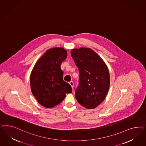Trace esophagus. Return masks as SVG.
Wrapping results in <instances>:
<instances>
[{
    "label": "esophagus",
    "mask_w": 146,
    "mask_h": 146,
    "mask_svg": "<svg viewBox=\"0 0 146 146\" xmlns=\"http://www.w3.org/2000/svg\"><path fill=\"white\" fill-rule=\"evenodd\" d=\"M70 84L71 85V86L72 87V89H73V87H74V83H73V81H71V82H70Z\"/></svg>",
    "instance_id": "1"
}]
</instances>
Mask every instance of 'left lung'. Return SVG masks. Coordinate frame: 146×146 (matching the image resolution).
Masks as SVG:
<instances>
[{
  "label": "left lung",
  "instance_id": "8db88e82",
  "mask_svg": "<svg viewBox=\"0 0 146 146\" xmlns=\"http://www.w3.org/2000/svg\"><path fill=\"white\" fill-rule=\"evenodd\" d=\"M71 54L79 71L75 98L82 106L94 109L104 100L109 91L110 79L108 66L90 48L72 49Z\"/></svg>",
  "mask_w": 146,
  "mask_h": 146
}]
</instances>
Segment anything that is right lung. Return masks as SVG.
I'll use <instances>...</instances> for the list:
<instances>
[{
	"mask_svg": "<svg viewBox=\"0 0 146 146\" xmlns=\"http://www.w3.org/2000/svg\"><path fill=\"white\" fill-rule=\"evenodd\" d=\"M67 56L66 50L54 48L48 50L36 62L31 71V92L42 106L52 108L60 104L72 93L71 86L63 80L62 62Z\"/></svg>",
	"mask_w": 146,
	"mask_h": 146,
	"instance_id": "obj_1",
	"label": "right lung"
}]
</instances>
